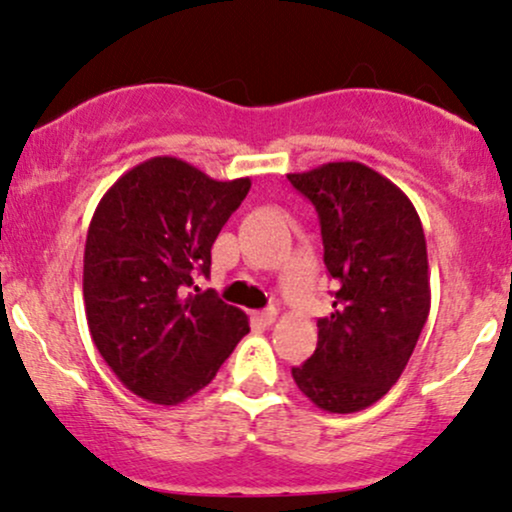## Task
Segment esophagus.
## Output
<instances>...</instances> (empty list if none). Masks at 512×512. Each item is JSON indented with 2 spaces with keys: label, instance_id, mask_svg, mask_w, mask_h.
<instances>
[{
  "label": "esophagus",
  "instance_id": "obj_1",
  "mask_svg": "<svg viewBox=\"0 0 512 512\" xmlns=\"http://www.w3.org/2000/svg\"><path fill=\"white\" fill-rule=\"evenodd\" d=\"M274 318H277V308H265V311H255L252 313V320H255L257 325H272Z\"/></svg>",
  "mask_w": 512,
  "mask_h": 512
}]
</instances>
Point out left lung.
Masks as SVG:
<instances>
[{
	"label": "left lung",
	"instance_id": "left-lung-1",
	"mask_svg": "<svg viewBox=\"0 0 512 512\" xmlns=\"http://www.w3.org/2000/svg\"><path fill=\"white\" fill-rule=\"evenodd\" d=\"M316 206L323 262L338 289L318 318V345L291 369L328 413H357L386 396L411 359L430 313L428 247L406 194L362 162L286 174Z\"/></svg>",
	"mask_w": 512,
	"mask_h": 512
}]
</instances>
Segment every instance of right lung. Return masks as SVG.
I'll return each instance as SVG.
<instances>
[{"label":"right lung","instance_id":"right-lung-1","mask_svg":"<svg viewBox=\"0 0 512 512\" xmlns=\"http://www.w3.org/2000/svg\"><path fill=\"white\" fill-rule=\"evenodd\" d=\"M250 192L177 157H150L101 196L84 245V311L99 355L128 391L177 406L211 384L250 333L213 289L211 245Z\"/></svg>","mask_w":512,"mask_h":512}]
</instances>
